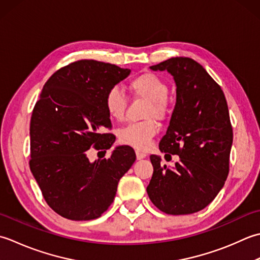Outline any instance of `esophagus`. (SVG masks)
I'll return each mask as SVG.
<instances>
[{
    "mask_svg": "<svg viewBox=\"0 0 260 260\" xmlns=\"http://www.w3.org/2000/svg\"><path fill=\"white\" fill-rule=\"evenodd\" d=\"M136 156H137V159L140 160V159H144V158H146V153L137 150V151H136Z\"/></svg>",
    "mask_w": 260,
    "mask_h": 260,
    "instance_id": "esophagus-1",
    "label": "esophagus"
}]
</instances>
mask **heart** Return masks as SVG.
<instances>
[{
    "label": "heart",
    "mask_w": 260,
    "mask_h": 260,
    "mask_svg": "<svg viewBox=\"0 0 260 260\" xmlns=\"http://www.w3.org/2000/svg\"><path fill=\"white\" fill-rule=\"evenodd\" d=\"M129 88L135 96L148 102L146 118L160 119L166 114L168 85L162 79L151 73H145L132 79ZM105 110L113 120L124 119L126 109V99L118 87H112L105 94ZM158 128L153 121H144L126 125L120 131V141L138 150H146L150 141L157 134Z\"/></svg>",
    "instance_id": "heart-1"
}]
</instances>
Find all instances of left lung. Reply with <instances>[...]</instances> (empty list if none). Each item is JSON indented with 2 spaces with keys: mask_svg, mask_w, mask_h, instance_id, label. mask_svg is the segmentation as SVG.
I'll return each mask as SVG.
<instances>
[{
  "mask_svg": "<svg viewBox=\"0 0 260 260\" xmlns=\"http://www.w3.org/2000/svg\"><path fill=\"white\" fill-rule=\"evenodd\" d=\"M150 70L168 72L176 84V103L159 149L178 155L179 161L169 168L160 165V156H150L148 197L167 214H192L215 199L229 174L234 134L226 100L192 58L172 57Z\"/></svg>",
  "mask_w": 260,
  "mask_h": 260,
  "instance_id": "8db88e82",
  "label": "left lung"
}]
</instances>
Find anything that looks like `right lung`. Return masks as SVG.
Listing matches in <instances>:
<instances>
[{
    "label": "right lung",
    "mask_w": 260,
    "mask_h": 260,
    "mask_svg": "<svg viewBox=\"0 0 260 260\" xmlns=\"http://www.w3.org/2000/svg\"><path fill=\"white\" fill-rule=\"evenodd\" d=\"M130 73L107 62L78 60L57 71L42 88L30 122V169L46 202L63 218L86 221L102 215L136 160L129 146L115 147L108 159H88L91 147L105 151L114 144L113 135L102 132L111 128L104 98Z\"/></svg>",
    "instance_id": "right-lung-1"
}]
</instances>
